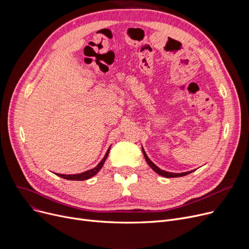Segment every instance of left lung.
Returning a JSON list of instances; mask_svg holds the SVG:
<instances>
[{"mask_svg": "<svg viewBox=\"0 0 249 249\" xmlns=\"http://www.w3.org/2000/svg\"><path fill=\"white\" fill-rule=\"evenodd\" d=\"M142 151H143V154H144V158H145V160H146V162L149 164V166L153 169V171L156 173V174H159V175H160V176H162V177H164V178H178V177H184V176H187V175H189V174H191V173H193L194 171H192V172H187V173H180V174H175V173H168V172H165V171H162V169H160L159 166H156L149 159H148V156L146 155V153H145V151L143 150V148H142Z\"/></svg>", "mask_w": 249, "mask_h": 249, "instance_id": "obj_1", "label": "left lung"}]
</instances>
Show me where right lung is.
<instances>
[{
    "label": "right lung",
    "instance_id": "1",
    "mask_svg": "<svg viewBox=\"0 0 249 249\" xmlns=\"http://www.w3.org/2000/svg\"><path fill=\"white\" fill-rule=\"evenodd\" d=\"M109 151H110V148L107 150L106 154H105L104 159L100 161V163L96 167L89 169V171H87V172L82 173V174H77V175H61V174H56V175L58 177H60V178H63L65 179H70V180H86V179H88V178H89L91 177H94L97 173H99V171L102 168L105 160H106L107 158H108Z\"/></svg>",
    "mask_w": 249,
    "mask_h": 249
}]
</instances>
